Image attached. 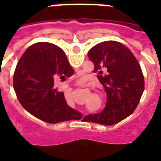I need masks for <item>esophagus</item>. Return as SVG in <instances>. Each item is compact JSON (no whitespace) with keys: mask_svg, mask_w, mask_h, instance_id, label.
<instances>
[{"mask_svg":"<svg viewBox=\"0 0 161 161\" xmlns=\"http://www.w3.org/2000/svg\"><path fill=\"white\" fill-rule=\"evenodd\" d=\"M80 72H80H80H79V73H80ZM78 85H79V86H81V87H84L83 85H80V84H78Z\"/></svg>","mask_w":161,"mask_h":161,"instance_id":"obj_1","label":"esophagus"}]
</instances>
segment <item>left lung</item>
<instances>
[{
    "mask_svg": "<svg viewBox=\"0 0 161 161\" xmlns=\"http://www.w3.org/2000/svg\"><path fill=\"white\" fill-rule=\"evenodd\" d=\"M88 57L94 64L93 72L98 73L107 101L101 113L87 115L84 120L106 126L116 124L133 113L143 94L144 79L140 65L128 47L113 40L95 45Z\"/></svg>",
    "mask_w": 161,
    "mask_h": 161,
    "instance_id": "1",
    "label": "left lung"
}]
</instances>
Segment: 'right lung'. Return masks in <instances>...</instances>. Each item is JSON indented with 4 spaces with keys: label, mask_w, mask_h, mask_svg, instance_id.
Listing matches in <instances>:
<instances>
[{
    "label": "right lung",
    "mask_w": 161,
    "mask_h": 161,
    "mask_svg": "<svg viewBox=\"0 0 161 161\" xmlns=\"http://www.w3.org/2000/svg\"><path fill=\"white\" fill-rule=\"evenodd\" d=\"M63 50L51 42H39L26 49L14 74V90L29 113L48 123L80 119L82 114L67 104L63 92L54 89L55 80L73 75Z\"/></svg>",
    "instance_id": "1"
}]
</instances>
